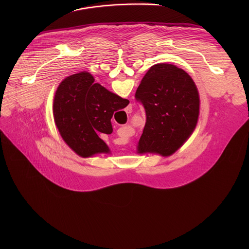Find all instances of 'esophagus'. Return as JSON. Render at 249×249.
I'll use <instances>...</instances> for the list:
<instances>
[{
    "instance_id": "1",
    "label": "esophagus",
    "mask_w": 249,
    "mask_h": 249,
    "mask_svg": "<svg viewBox=\"0 0 249 249\" xmlns=\"http://www.w3.org/2000/svg\"><path fill=\"white\" fill-rule=\"evenodd\" d=\"M131 112H132V107H127V108H126V113L129 114V113H131Z\"/></svg>"
}]
</instances>
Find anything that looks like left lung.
Instances as JSON below:
<instances>
[{"label":"left lung","mask_w":249,"mask_h":249,"mask_svg":"<svg viewBox=\"0 0 249 249\" xmlns=\"http://www.w3.org/2000/svg\"><path fill=\"white\" fill-rule=\"evenodd\" d=\"M135 98L146 111L138 153L163 157L175 153L198 121L200 99L191 77L171 64L154 65L138 87Z\"/></svg>","instance_id":"8db88e82"}]
</instances>
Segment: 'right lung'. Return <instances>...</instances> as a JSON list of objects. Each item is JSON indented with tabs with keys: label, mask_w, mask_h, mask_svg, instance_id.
Here are the masks:
<instances>
[{
	"label": "right lung",
	"mask_w": 249,
	"mask_h": 249,
	"mask_svg": "<svg viewBox=\"0 0 249 249\" xmlns=\"http://www.w3.org/2000/svg\"><path fill=\"white\" fill-rule=\"evenodd\" d=\"M128 104V99L94 83L89 73L82 72L59 85L53 102L54 120L66 144L79 156L107 154V145L97 134H111L113 113Z\"/></svg>",
	"instance_id": "add662e5"
}]
</instances>
